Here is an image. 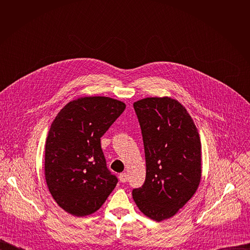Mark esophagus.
Wrapping results in <instances>:
<instances>
[{"label":"esophagus","mask_w":250,"mask_h":250,"mask_svg":"<svg viewBox=\"0 0 250 250\" xmlns=\"http://www.w3.org/2000/svg\"><path fill=\"white\" fill-rule=\"evenodd\" d=\"M119 178H120V181H121L122 183H125V182L127 181V175H126V173H122V174H120Z\"/></svg>","instance_id":"esophagus-1"}]
</instances>
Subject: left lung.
I'll return each mask as SVG.
<instances>
[{
	"instance_id": "left-lung-1",
	"label": "left lung",
	"mask_w": 250,
	"mask_h": 250,
	"mask_svg": "<svg viewBox=\"0 0 250 250\" xmlns=\"http://www.w3.org/2000/svg\"><path fill=\"white\" fill-rule=\"evenodd\" d=\"M144 139L146 177L132 190L138 208L151 220L170 219L201 181V140L184 106L174 99L146 98L133 104Z\"/></svg>"
}]
</instances>
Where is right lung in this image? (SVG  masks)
<instances>
[{
	"instance_id": "obj_1",
	"label": "right lung",
	"mask_w": 250,
	"mask_h": 250,
	"mask_svg": "<svg viewBox=\"0 0 250 250\" xmlns=\"http://www.w3.org/2000/svg\"><path fill=\"white\" fill-rule=\"evenodd\" d=\"M125 109V103L112 98L84 97L68 103L53 121L45 180L55 202L71 215H91L115 189L118 178L106 167L101 137Z\"/></svg>"
}]
</instances>
